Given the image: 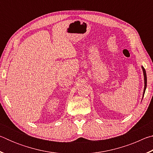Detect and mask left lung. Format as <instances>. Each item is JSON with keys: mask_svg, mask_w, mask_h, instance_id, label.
I'll return each mask as SVG.
<instances>
[{"mask_svg": "<svg viewBox=\"0 0 153 153\" xmlns=\"http://www.w3.org/2000/svg\"><path fill=\"white\" fill-rule=\"evenodd\" d=\"M142 70H143V74H144V93H143V97L144 95V92L145 90H146V84H147V78H146V70L144 68V67H142Z\"/></svg>", "mask_w": 153, "mask_h": 153, "instance_id": "left-lung-1", "label": "left lung"}]
</instances>
